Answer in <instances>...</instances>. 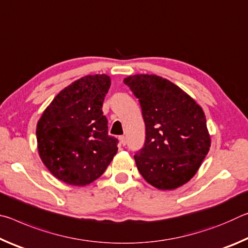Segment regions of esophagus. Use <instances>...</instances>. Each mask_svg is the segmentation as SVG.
<instances>
[{"label":"esophagus","mask_w":248,"mask_h":248,"mask_svg":"<svg viewBox=\"0 0 248 248\" xmlns=\"http://www.w3.org/2000/svg\"><path fill=\"white\" fill-rule=\"evenodd\" d=\"M119 141H120V144H123V145H125V143H127V139H125L124 136L119 137Z\"/></svg>","instance_id":"1"}]
</instances>
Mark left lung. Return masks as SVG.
<instances>
[{
    "label": "left lung",
    "instance_id": "obj_1",
    "mask_svg": "<svg viewBox=\"0 0 248 248\" xmlns=\"http://www.w3.org/2000/svg\"><path fill=\"white\" fill-rule=\"evenodd\" d=\"M124 83L139 99L145 124L144 145L134 155L142 177L162 190L183 186L199 170L211 144L202 108L157 75H131Z\"/></svg>",
    "mask_w": 248,
    "mask_h": 248
}]
</instances>
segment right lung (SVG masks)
I'll use <instances>...</instances> for the list:
<instances>
[{"label": "right lung", "mask_w": 248, "mask_h": 248, "mask_svg": "<svg viewBox=\"0 0 248 248\" xmlns=\"http://www.w3.org/2000/svg\"><path fill=\"white\" fill-rule=\"evenodd\" d=\"M110 87L106 74L86 75L62 90L37 124L41 161L54 177L73 186L97 179L118 151L103 114Z\"/></svg>", "instance_id": "obj_1"}]
</instances>
